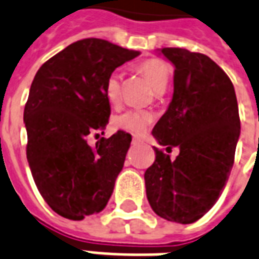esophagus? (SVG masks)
<instances>
[{"instance_id":"1","label":"esophagus","mask_w":259,"mask_h":259,"mask_svg":"<svg viewBox=\"0 0 259 259\" xmlns=\"http://www.w3.org/2000/svg\"><path fill=\"white\" fill-rule=\"evenodd\" d=\"M142 142H143V140L140 139L139 136H134V138H132V143H142Z\"/></svg>"}]
</instances>
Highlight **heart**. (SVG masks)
<instances>
[{
    "instance_id": "1",
    "label": "heart",
    "mask_w": 259,
    "mask_h": 259,
    "mask_svg": "<svg viewBox=\"0 0 259 259\" xmlns=\"http://www.w3.org/2000/svg\"><path fill=\"white\" fill-rule=\"evenodd\" d=\"M138 71L143 74L151 83L152 89L157 93H163L169 85L170 67L166 62L152 58L142 62L138 66ZM104 93L105 97L111 104H117L121 93V82L120 75L117 73H112L108 75L105 85H104ZM152 116L144 111L139 109H131L125 111L121 115H117L113 119V124L116 128L124 130V131L134 132V134H143L151 124Z\"/></svg>"
}]
</instances>
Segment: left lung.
Instances as JSON below:
<instances>
[{
	"label": "left lung",
	"mask_w": 259,
	"mask_h": 259,
	"mask_svg": "<svg viewBox=\"0 0 259 259\" xmlns=\"http://www.w3.org/2000/svg\"><path fill=\"white\" fill-rule=\"evenodd\" d=\"M159 51L174 66V93L152 135L180 154L171 161L154 147L146 193L158 216L190 224L211 209L228 180L240 134L238 101L231 79L211 58L185 48Z\"/></svg>",
	"instance_id": "8db88e82"
}]
</instances>
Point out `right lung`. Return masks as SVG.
Wrapping results in <instances>:
<instances>
[{
    "instance_id": "right-lung-1",
    "label": "right lung",
    "mask_w": 259,
    "mask_h": 259,
    "mask_svg": "<svg viewBox=\"0 0 259 259\" xmlns=\"http://www.w3.org/2000/svg\"><path fill=\"white\" fill-rule=\"evenodd\" d=\"M139 54L107 40H78L48 59L32 81L24 109L27 159L44 201L66 219L101 212L113 193L131 135L117 131L96 147L88 136L102 135L111 116L108 75Z\"/></svg>"
}]
</instances>
